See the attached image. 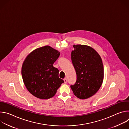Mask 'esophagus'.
I'll return each instance as SVG.
<instances>
[{
    "label": "esophagus",
    "mask_w": 129,
    "mask_h": 129,
    "mask_svg": "<svg viewBox=\"0 0 129 129\" xmlns=\"http://www.w3.org/2000/svg\"><path fill=\"white\" fill-rule=\"evenodd\" d=\"M64 83H67V79H66V78L64 79Z\"/></svg>",
    "instance_id": "1"
}]
</instances>
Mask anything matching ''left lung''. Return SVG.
Here are the masks:
<instances>
[{
	"label": "left lung",
	"instance_id": "obj_1",
	"mask_svg": "<svg viewBox=\"0 0 129 129\" xmlns=\"http://www.w3.org/2000/svg\"><path fill=\"white\" fill-rule=\"evenodd\" d=\"M71 53L72 63L77 74V81L70 87L74 94L84 100L94 95L104 79V66L99 54L92 47L74 45Z\"/></svg>",
	"mask_w": 129,
	"mask_h": 129
}]
</instances>
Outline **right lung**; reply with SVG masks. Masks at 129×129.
Returning <instances> with one entry per match:
<instances>
[{"mask_svg":"<svg viewBox=\"0 0 129 129\" xmlns=\"http://www.w3.org/2000/svg\"><path fill=\"white\" fill-rule=\"evenodd\" d=\"M59 56L58 50L47 45L33 50L25 59L21 69L23 81L35 97L49 99L64 83L59 77L58 69L53 66Z\"/></svg>","mask_w":129,"mask_h":129,"instance_id":"obj_1","label":"right lung"}]
</instances>
